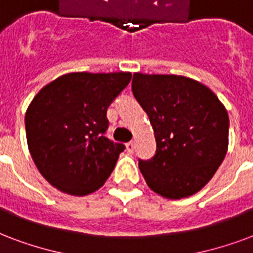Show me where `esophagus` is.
I'll return each mask as SVG.
<instances>
[{
	"instance_id": "esophagus-1",
	"label": "esophagus",
	"mask_w": 253,
	"mask_h": 253,
	"mask_svg": "<svg viewBox=\"0 0 253 253\" xmlns=\"http://www.w3.org/2000/svg\"><path fill=\"white\" fill-rule=\"evenodd\" d=\"M126 151L130 152V153H133V151H134V142L133 141H129L128 144H126Z\"/></svg>"
}]
</instances>
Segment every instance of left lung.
Segmentation results:
<instances>
[{
	"mask_svg": "<svg viewBox=\"0 0 253 253\" xmlns=\"http://www.w3.org/2000/svg\"><path fill=\"white\" fill-rule=\"evenodd\" d=\"M132 90L157 147L153 159L138 163L148 187L170 200L197 193L227 155L225 106L204 84L184 76L134 73Z\"/></svg>",
	"mask_w": 253,
	"mask_h": 253,
	"instance_id": "obj_1",
	"label": "left lung"
}]
</instances>
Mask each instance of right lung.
Wrapping results in <instances>:
<instances>
[{
  "label": "right lung",
  "mask_w": 253,
  "mask_h": 253,
  "mask_svg": "<svg viewBox=\"0 0 253 253\" xmlns=\"http://www.w3.org/2000/svg\"><path fill=\"white\" fill-rule=\"evenodd\" d=\"M132 79L129 72L68 73L45 85L28 106L25 128L34 164L64 193L102 187L125 149L105 137L106 111Z\"/></svg>",
  "instance_id": "1"
}]
</instances>
